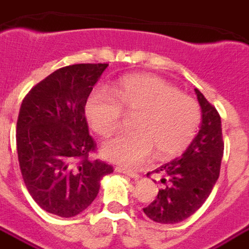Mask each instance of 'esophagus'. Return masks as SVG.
<instances>
[{
    "instance_id": "obj_1",
    "label": "esophagus",
    "mask_w": 249,
    "mask_h": 249,
    "mask_svg": "<svg viewBox=\"0 0 249 249\" xmlns=\"http://www.w3.org/2000/svg\"><path fill=\"white\" fill-rule=\"evenodd\" d=\"M115 171L116 172H120V174H125V175L130 176L133 179H138L140 178V174L136 172L134 170H130V168H125V167H115Z\"/></svg>"
}]
</instances>
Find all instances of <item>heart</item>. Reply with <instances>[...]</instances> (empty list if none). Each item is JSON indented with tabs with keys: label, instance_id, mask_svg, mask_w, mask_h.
<instances>
[{
	"label": "heart",
	"instance_id": "b5f03b06",
	"mask_svg": "<svg viewBox=\"0 0 249 249\" xmlns=\"http://www.w3.org/2000/svg\"><path fill=\"white\" fill-rule=\"evenodd\" d=\"M113 96L96 90L85 107L89 124L102 137H109L121 128L124 113L136 116V133L117 136L102 146V155L111 162L136 166L149 159L155 149L160 157L179 154L198 130V103L159 77H126L113 89Z\"/></svg>",
	"mask_w": 249,
	"mask_h": 249
}]
</instances>
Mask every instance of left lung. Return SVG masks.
I'll return each mask as SVG.
<instances>
[{
  "mask_svg": "<svg viewBox=\"0 0 249 249\" xmlns=\"http://www.w3.org/2000/svg\"><path fill=\"white\" fill-rule=\"evenodd\" d=\"M195 91L202 109L200 132L180 158L155 170L163 175L164 188L143 208V213L158 223H179L196 213L219 176L223 155L221 116L200 91Z\"/></svg>",
  "mask_w": 249,
  "mask_h": 249,
  "instance_id": "left-lung-1",
  "label": "left lung"
}]
</instances>
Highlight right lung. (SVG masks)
Returning <instances> with one entry per match:
<instances>
[{
  "mask_svg": "<svg viewBox=\"0 0 249 249\" xmlns=\"http://www.w3.org/2000/svg\"><path fill=\"white\" fill-rule=\"evenodd\" d=\"M108 64L64 66L24 96L17 121V150L26 188L43 210L62 218L82 213L98 196L111 164L96 151L85 107Z\"/></svg>",
  "mask_w": 249,
  "mask_h": 249,
  "instance_id": "add662e5",
  "label": "right lung"
}]
</instances>
